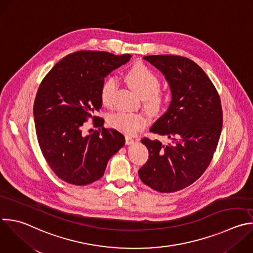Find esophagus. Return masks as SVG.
<instances>
[{"instance_id": "34e87169", "label": "esophagus", "mask_w": 253, "mask_h": 253, "mask_svg": "<svg viewBox=\"0 0 253 253\" xmlns=\"http://www.w3.org/2000/svg\"><path fill=\"white\" fill-rule=\"evenodd\" d=\"M125 143H126V145H131V144L134 143V139L130 136H126L125 137Z\"/></svg>"}]
</instances>
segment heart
Returning <instances> with one entry per match:
<instances>
[{
	"label": "heart",
	"mask_w": 253,
	"mask_h": 253,
	"mask_svg": "<svg viewBox=\"0 0 253 253\" xmlns=\"http://www.w3.org/2000/svg\"><path fill=\"white\" fill-rule=\"evenodd\" d=\"M128 85L141 98L145 100V106L151 111H158L165 102V95L158 90L160 87L159 77L147 66L136 64L125 75ZM117 88V80L108 77L103 82L100 89V100L105 107L113 103L114 93ZM147 123L146 117L140 113L118 111L108 117V124L127 135H134Z\"/></svg>",
	"instance_id": "b5f03b06"
}]
</instances>
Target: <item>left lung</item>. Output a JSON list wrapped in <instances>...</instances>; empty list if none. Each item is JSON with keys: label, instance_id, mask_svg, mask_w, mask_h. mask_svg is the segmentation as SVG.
Instances as JSON below:
<instances>
[{"label": "left lung", "instance_id": "left-lung-1", "mask_svg": "<svg viewBox=\"0 0 253 253\" xmlns=\"http://www.w3.org/2000/svg\"><path fill=\"white\" fill-rule=\"evenodd\" d=\"M169 83L172 101L150 131L170 139L143 138L149 151L138 171L141 181L160 193H173L196 182L207 170L222 128L219 95L206 72L179 55L144 56Z\"/></svg>", "mask_w": 253, "mask_h": 253}]
</instances>
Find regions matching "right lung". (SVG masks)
I'll return each instance as SVG.
<instances>
[{
    "label": "right lung",
    "mask_w": 253,
    "mask_h": 253,
    "mask_svg": "<svg viewBox=\"0 0 253 253\" xmlns=\"http://www.w3.org/2000/svg\"><path fill=\"white\" fill-rule=\"evenodd\" d=\"M131 56L79 50L63 57L42 79L34 103L36 132L45 161L62 181L85 186L99 180L109 159L124 146V136L104 128V120L93 114L102 107L104 78ZM88 118L99 130L84 135Z\"/></svg>",
    "instance_id": "obj_1"
}]
</instances>
